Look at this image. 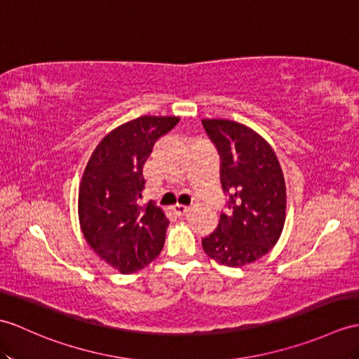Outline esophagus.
Returning a JSON list of instances; mask_svg holds the SVG:
<instances>
[{"label":"esophagus","mask_w":359,"mask_h":359,"mask_svg":"<svg viewBox=\"0 0 359 359\" xmlns=\"http://www.w3.org/2000/svg\"><path fill=\"white\" fill-rule=\"evenodd\" d=\"M189 211V206L185 205H174L172 206V212L177 215V217H182V215H185Z\"/></svg>","instance_id":"34e87169"}]
</instances>
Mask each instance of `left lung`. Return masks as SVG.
<instances>
[{"label": "left lung", "mask_w": 359, "mask_h": 359, "mask_svg": "<svg viewBox=\"0 0 359 359\" xmlns=\"http://www.w3.org/2000/svg\"><path fill=\"white\" fill-rule=\"evenodd\" d=\"M220 156V182L226 212L202 238L203 251L229 268L268 254L285 226L286 185L273 149L255 131L234 121L203 119Z\"/></svg>", "instance_id": "1"}]
</instances>
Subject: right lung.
Here are the masks:
<instances>
[{
	"label": "right lung",
	"instance_id": "add662e5",
	"mask_svg": "<svg viewBox=\"0 0 359 359\" xmlns=\"http://www.w3.org/2000/svg\"><path fill=\"white\" fill-rule=\"evenodd\" d=\"M176 116H140L101 140L79 187V223L91 249L122 273L161 254L168 219L154 202L140 206L142 168L154 144L176 127Z\"/></svg>",
	"mask_w": 359,
	"mask_h": 359
}]
</instances>
